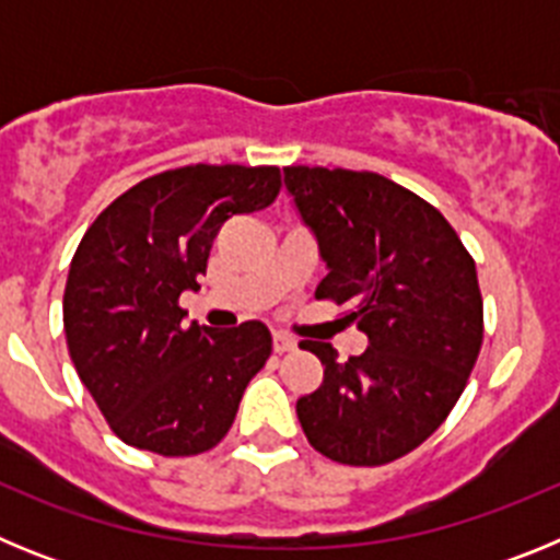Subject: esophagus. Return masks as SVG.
Returning a JSON list of instances; mask_svg holds the SVG:
<instances>
[{"label":"esophagus","mask_w":560,"mask_h":560,"mask_svg":"<svg viewBox=\"0 0 560 560\" xmlns=\"http://www.w3.org/2000/svg\"><path fill=\"white\" fill-rule=\"evenodd\" d=\"M296 348L294 336L283 334V330H277L275 334V353H289V350Z\"/></svg>","instance_id":"esophagus-1"}]
</instances>
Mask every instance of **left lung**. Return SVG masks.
Instances as JSON below:
<instances>
[{"mask_svg":"<svg viewBox=\"0 0 560 560\" xmlns=\"http://www.w3.org/2000/svg\"><path fill=\"white\" fill-rule=\"evenodd\" d=\"M285 187L328 264L316 300L348 305L370 348L325 364L296 400L311 446L341 465H387L448 418L482 348L477 266L438 207L373 171L285 167Z\"/></svg>","mask_w":560,"mask_h":560,"instance_id":"8db88e82","label":"left lung"}]
</instances>
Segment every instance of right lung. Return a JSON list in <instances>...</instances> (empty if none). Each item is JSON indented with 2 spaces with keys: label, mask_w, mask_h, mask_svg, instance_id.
Here are the masks:
<instances>
[{
  "label": "right lung",
  "mask_w": 560,
  "mask_h": 560,
  "mask_svg": "<svg viewBox=\"0 0 560 560\" xmlns=\"http://www.w3.org/2000/svg\"><path fill=\"white\" fill-rule=\"evenodd\" d=\"M280 167L185 165L137 182L95 219L63 289V334L83 387L122 443L192 457L230 432L271 355L264 323L185 325L212 241L280 196Z\"/></svg>",
  "instance_id": "obj_1"
}]
</instances>
